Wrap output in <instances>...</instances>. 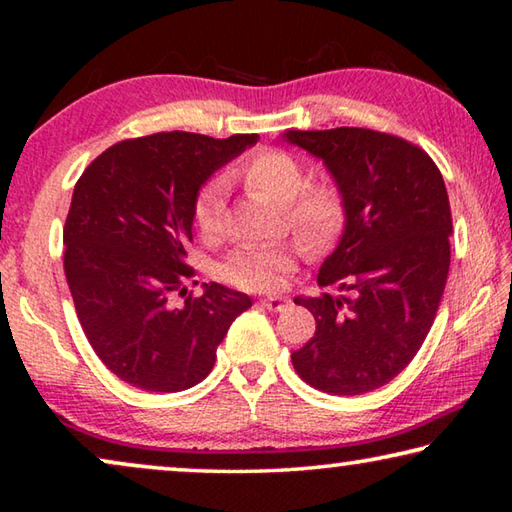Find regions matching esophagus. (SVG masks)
Here are the masks:
<instances>
[{
  "mask_svg": "<svg viewBox=\"0 0 512 512\" xmlns=\"http://www.w3.org/2000/svg\"><path fill=\"white\" fill-rule=\"evenodd\" d=\"M259 305H262L268 311H284V309L291 305V300L289 298H282V296H271V298L259 300Z\"/></svg>",
  "mask_w": 512,
  "mask_h": 512,
  "instance_id": "esophagus-1",
  "label": "esophagus"
}]
</instances>
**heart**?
Here are the masks:
<instances>
[{
    "mask_svg": "<svg viewBox=\"0 0 512 512\" xmlns=\"http://www.w3.org/2000/svg\"><path fill=\"white\" fill-rule=\"evenodd\" d=\"M239 176L255 192L284 205L289 228L311 250H323L341 237L348 221V201L339 185L329 180L307 183V169L296 155L282 149H262L241 164ZM225 219V187L221 180L205 183L194 198V221L205 237H219ZM300 246L296 241L250 244L235 250L221 266L230 284L248 291L280 289L284 277L296 268Z\"/></svg>",
    "mask_w": 512,
    "mask_h": 512,
    "instance_id": "b5f03b06",
    "label": "heart"
}]
</instances>
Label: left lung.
Wrapping results in <instances>:
<instances>
[{"instance_id":"obj_1","label":"left lung","mask_w":512,"mask_h":512,"mask_svg":"<svg viewBox=\"0 0 512 512\" xmlns=\"http://www.w3.org/2000/svg\"><path fill=\"white\" fill-rule=\"evenodd\" d=\"M282 140L323 160L348 201L339 246L318 287L343 296L296 298L316 334L291 354L309 386L361 395L384 386L422 348L449 273L452 212L445 180L427 153L370 128L287 131Z\"/></svg>"}]
</instances>
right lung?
Wrapping results in <instances>:
<instances>
[{
	"mask_svg": "<svg viewBox=\"0 0 512 512\" xmlns=\"http://www.w3.org/2000/svg\"><path fill=\"white\" fill-rule=\"evenodd\" d=\"M257 140L183 131L124 140L76 183L63 230L65 277L90 345L126 384L151 393L196 386L232 320L253 305L216 282L180 307L169 300L187 293L183 282L194 275L185 248L198 189Z\"/></svg>",
	"mask_w": 512,
	"mask_h": 512,
	"instance_id": "obj_1",
	"label": "right lung"
}]
</instances>
